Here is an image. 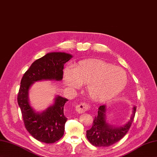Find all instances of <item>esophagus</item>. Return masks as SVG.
I'll list each match as a JSON object with an SVG mask.
<instances>
[{"label": "esophagus", "mask_w": 157, "mask_h": 157, "mask_svg": "<svg viewBox=\"0 0 157 157\" xmlns=\"http://www.w3.org/2000/svg\"><path fill=\"white\" fill-rule=\"evenodd\" d=\"M90 105L89 103H87L86 102H82L81 103H79V105H76L75 110L77 111L78 113H84V112L87 111L90 109Z\"/></svg>", "instance_id": "obj_1"}]
</instances>
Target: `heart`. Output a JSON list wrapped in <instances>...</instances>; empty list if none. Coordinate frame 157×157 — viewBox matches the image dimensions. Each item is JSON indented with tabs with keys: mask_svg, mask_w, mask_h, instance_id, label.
I'll use <instances>...</instances> for the list:
<instances>
[{
	"mask_svg": "<svg viewBox=\"0 0 157 157\" xmlns=\"http://www.w3.org/2000/svg\"><path fill=\"white\" fill-rule=\"evenodd\" d=\"M63 80L69 87L78 88L86 84L90 97L97 101H105L118 95L125 87L127 76L123 69L98 60L78 63L71 70L63 71Z\"/></svg>",
	"mask_w": 157,
	"mask_h": 157,
	"instance_id": "b5f03b06",
	"label": "heart"
}]
</instances>
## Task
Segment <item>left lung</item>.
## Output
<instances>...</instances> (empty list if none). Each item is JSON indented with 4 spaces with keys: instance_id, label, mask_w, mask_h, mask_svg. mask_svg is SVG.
<instances>
[{
    "instance_id": "left-lung-1",
    "label": "left lung",
    "mask_w": 157,
    "mask_h": 157,
    "mask_svg": "<svg viewBox=\"0 0 157 157\" xmlns=\"http://www.w3.org/2000/svg\"><path fill=\"white\" fill-rule=\"evenodd\" d=\"M136 108V107H133L131 119L125 125L113 127L105 121V105L100 106L98 108V114L95 116L93 125L90 129L86 131L88 140L94 146L99 147H109L118 142L129 130L135 118Z\"/></svg>"
}]
</instances>
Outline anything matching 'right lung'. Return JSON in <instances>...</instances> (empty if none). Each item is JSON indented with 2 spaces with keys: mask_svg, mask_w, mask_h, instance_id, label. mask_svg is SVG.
I'll list each match as a JSON object with an SVG mask.
<instances>
[{
  "mask_svg": "<svg viewBox=\"0 0 157 157\" xmlns=\"http://www.w3.org/2000/svg\"><path fill=\"white\" fill-rule=\"evenodd\" d=\"M71 57V55L63 52L48 53L34 62L21 79L17 101L23 121L29 133L40 142L54 143L63 136L67 120L63 114V107L68 100L58 96L53 105L42 113H37L29 102V90L34 82L62 79L64 63Z\"/></svg>",
  "mask_w": 157,
  "mask_h": 157,
  "instance_id": "obj_1",
  "label": "right lung"
}]
</instances>
